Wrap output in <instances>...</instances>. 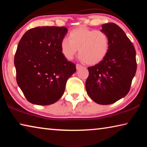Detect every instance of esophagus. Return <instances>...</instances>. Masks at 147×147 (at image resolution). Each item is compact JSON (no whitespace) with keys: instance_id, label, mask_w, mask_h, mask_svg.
I'll list each match as a JSON object with an SVG mask.
<instances>
[{"instance_id":"34e87169","label":"esophagus","mask_w":147,"mask_h":147,"mask_svg":"<svg viewBox=\"0 0 147 147\" xmlns=\"http://www.w3.org/2000/svg\"><path fill=\"white\" fill-rule=\"evenodd\" d=\"M76 69H77V70H78V69H80V68L82 67V66L81 65H80V64H78V63H77V64L76 65Z\"/></svg>"}]
</instances>
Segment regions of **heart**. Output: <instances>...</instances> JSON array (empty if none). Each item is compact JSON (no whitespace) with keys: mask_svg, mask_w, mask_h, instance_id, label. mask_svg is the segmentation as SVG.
Returning <instances> with one entry per match:
<instances>
[{"mask_svg":"<svg viewBox=\"0 0 147 147\" xmlns=\"http://www.w3.org/2000/svg\"><path fill=\"white\" fill-rule=\"evenodd\" d=\"M68 38H63L60 43L61 54L68 60L73 59L78 51L80 60L95 65L108 53L109 37L103 31L80 26L69 32Z\"/></svg>","mask_w":147,"mask_h":147,"instance_id":"obj_1","label":"heart"}]
</instances>
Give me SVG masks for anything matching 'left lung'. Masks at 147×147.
<instances>
[{"instance_id":"8db88e82","label":"left lung","mask_w":147,"mask_h":147,"mask_svg":"<svg viewBox=\"0 0 147 147\" xmlns=\"http://www.w3.org/2000/svg\"><path fill=\"white\" fill-rule=\"evenodd\" d=\"M109 39L108 53L102 61L88 67L87 93L102 105L115 102L130 91L137 70L136 50L120 27L113 23L102 25Z\"/></svg>"}]
</instances>
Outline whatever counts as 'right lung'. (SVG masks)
Returning <instances> with one entry per match:
<instances>
[{
  "instance_id": "1",
  "label": "right lung",
  "mask_w": 147,
  "mask_h": 147,
  "mask_svg": "<svg viewBox=\"0 0 147 147\" xmlns=\"http://www.w3.org/2000/svg\"><path fill=\"white\" fill-rule=\"evenodd\" d=\"M67 33L65 26H38L28 30L19 41L14 58L17 83L30 103H55L76 72L75 64L60 50Z\"/></svg>"
}]
</instances>
